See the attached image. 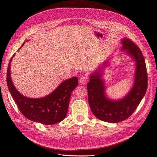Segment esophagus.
Wrapping results in <instances>:
<instances>
[{
  "label": "esophagus",
  "instance_id": "obj_1",
  "mask_svg": "<svg viewBox=\"0 0 157 157\" xmlns=\"http://www.w3.org/2000/svg\"><path fill=\"white\" fill-rule=\"evenodd\" d=\"M88 82V77L85 76V75H83V76L79 78V82L83 85H85Z\"/></svg>",
  "mask_w": 157,
  "mask_h": 157
}]
</instances>
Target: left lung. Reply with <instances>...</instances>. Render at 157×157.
<instances>
[{
	"instance_id": "1",
	"label": "left lung",
	"mask_w": 157,
	"mask_h": 157,
	"mask_svg": "<svg viewBox=\"0 0 157 157\" xmlns=\"http://www.w3.org/2000/svg\"><path fill=\"white\" fill-rule=\"evenodd\" d=\"M122 42L123 49H126V52L136 62L135 82L130 93L120 100L108 99L99 70L90 75L87 83L90 109L95 117L105 122L114 123L128 119L137 108L147 89V72L141 51L130 39L125 38Z\"/></svg>"
}]
</instances>
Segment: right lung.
Instances as JSON below:
<instances>
[{
	"instance_id": "obj_1",
	"label": "right lung",
	"mask_w": 157,
	"mask_h": 157,
	"mask_svg": "<svg viewBox=\"0 0 157 157\" xmlns=\"http://www.w3.org/2000/svg\"><path fill=\"white\" fill-rule=\"evenodd\" d=\"M14 55L8 64L6 82L10 92L20 112L27 119L43 124H54L62 121L67 114L70 96L78 85V78L74 77L64 81L53 93L45 97H25L17 91L11 79L10 63Z\"/></svg>"
}]
</instances>
